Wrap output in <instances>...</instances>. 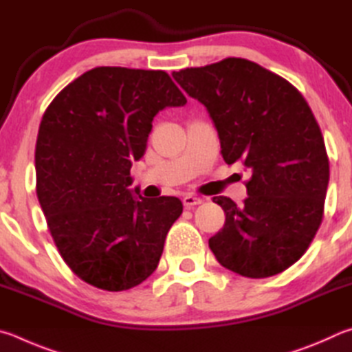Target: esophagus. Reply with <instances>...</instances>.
Wrapping results in <instances>:
<instances>
[{
  "label": "esophagus",
  "mask_w": 352,
  "mask_h": 352,
  "mask_svg": "<svg viewBox=\"0 0 352 352\" xmlns=\"http://www.w3.org/2000/svg\"><path fill=\"white\" fill-rule=\"evenodd\" d=\"M182 202H184V206H186L187 208H193L195 206L202 204V199L198 198V196H195V195H187V196H184Z\"/></svg>",
  "instance_id": "esophagus-1"
}]
</instances>
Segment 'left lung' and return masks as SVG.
I'll return each instance as SVG.
<instances>
[{"label": "left lung", "instance_id": "left-lung-1", "mask_svg": "<svg viewBox=\"0 0 352 352\" xmlns=\"http://www.w3.org/2000/svg\"><path fill=\"white\" fill-rule=\"evenodd\" d=\"M207 108L229 165L250 173L248 198L217 196L226 213L208 239L218 263L249 278H266L297 263L323 219L329 162L309 104L276 74L244 58L173 72Z\"/></svg>", "mask_w": 352, "mask_h": 352}]
</instances>
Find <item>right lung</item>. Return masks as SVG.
<instances>
[{
	"mask_svg": "<svg viewBox=\"0 0 352 352\" xmlns=\"http://www.w3.org/2000/svg\"><path fill=\"white\" fill-rule=\"evenodd\" d=\"M186 103L164 71L100 66L60 91L43 116L36 196L61 258L88 285L126 291L156 270L182 202L135 197L129 170L154 116Z\"/></svg>",
	"mask_w": 352,
	"mask_h": 352,
	"instance_id": "right-lung-1",
	"label": "right lung"
}]
</instances>
